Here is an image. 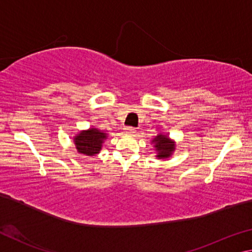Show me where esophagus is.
I'll return each mask as SVG.
<instances>
[{
	"mask_svg": "<svg viewBox=\"0 0 252 252\" xmlns=\"http://www.w3.org/2000/svg\"><path fill=\"white\" fill-rule=\"evenodd\" d=\"M125 132L126 134L132 135V134L135 133V129H134V127H132V126H126V127H125Z\"/></svg>",
	"mask_w": 252,
	"mask_h": 252,
	"instance_id": "1",
	"label": "esophagus"
}]
</instances>
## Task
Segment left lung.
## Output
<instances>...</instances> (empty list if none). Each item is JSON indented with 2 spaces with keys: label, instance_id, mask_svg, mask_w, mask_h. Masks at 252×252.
<instances>
[{
  "label": "left lung",
  "instance_id": "obj_1",
  "mask_svg": "<svg viewBox=\"0 0 252 252\" xmlns=\"http://www.w3.org/2000/svg\"><path fill=\"white\" fill-rule=\"evenodd\" d=\"M152 142H155V148L158 151V158L159 159H164V158L170 157V155L174 151L173 142L170 140L167 135L159 134L157 135L155 140Z\"/></svg>",
  "mask_w": 252,
  "mask_h": 252
}]
</instances>
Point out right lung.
I'll return each mask as SVG.
<instances>
[{
  "label": "right lung",
  "mask_w": 252,
  "mask_h": 252,
  "mask_svg": "<svg viewBox=\"0 0 252 252\" xmlns=\"http://www.w3.org/2000/svg\"><path fill=\"white\" fill-rule=\"evenodd\" d=\"M106 139V133L97 129L82 131L74 138L76 149L80 153L87 156H94L101 150L102 143Z\"/></svg>",
  "instance_id": "1"
}]
</instances>
